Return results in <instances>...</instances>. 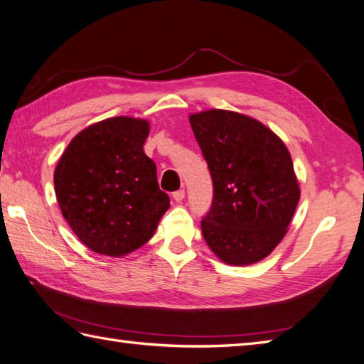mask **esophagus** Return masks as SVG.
I'll use <instances>...</instances> for the list:
<instances>
[{
	"mask_svg": "<svg viewBox=\"0 0 364 364\" xmlns=\"http://www.w3.org/2000/svg\"><path fill=\"white\" fill-rule=\"evenodd\" d=\"M172 197H173V200H175L176 203H181V201L184 200V191H183V189H180V191L173 192V193H172Z\"/></svg>",
	"mask_w": 364,
	"mask_h": 364,
	"instance_id": "1",
	"label": "esophagus"
}]
</instances>
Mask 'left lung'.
Listing matches in <instances>:
<instances>
[{"label": "left lung", "mask_w": 364, "mask_h": 364, "mask_svg": "<svg viewBox=\"0 0 364 364\" xmlns=\"http://www.w3.org/2000/svg\"><path fill=\"white\" fill-rule=\"evenodd\" d=\"M189 121L213 184L203 237L221 262L254 264L283 240L300 200L291 154L271 129L237 112L212 109Z\"/></svg>", "instance_id": "obj_1"}]
</instances>
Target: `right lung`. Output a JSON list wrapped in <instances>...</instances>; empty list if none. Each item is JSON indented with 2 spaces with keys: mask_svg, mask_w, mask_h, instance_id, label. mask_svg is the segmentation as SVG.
I'll return each mask as SVG.
<instances>
[{
  "mask_svg": "<svg viewBox=\"0 0 364 364\" xmlns=\"http://www.w3.org/2000/svg\"><path fill=\"white\" fill-rule=\"evenodd\" d=\"M147 135L146 119L107 118L81 130L60 158L53 173L60 209L93 252H134L152 238L171 206L143 151Z\"/></svg>",
  "mask_w": 364,
  "mask_h": 364,
  "instance_id": "add662e5",
  "label": "right lung"
}]
</instances>
